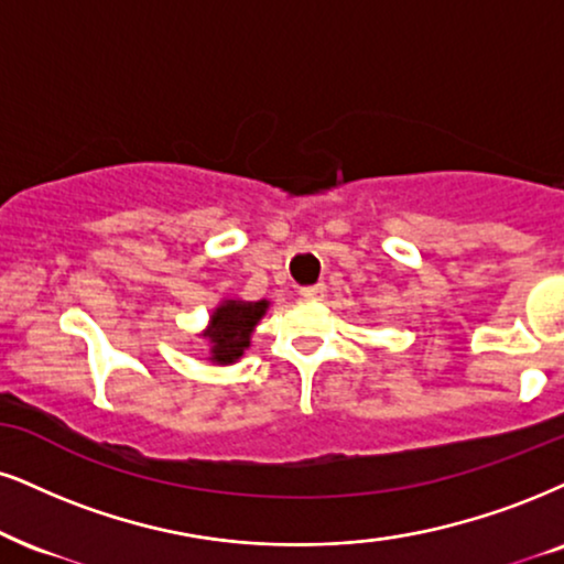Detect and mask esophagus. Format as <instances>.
<instances>
[{"mask_svg":"<svg viewBox=\"0 0 564 564\" xmlns=\"http://www.w3.org/2000/svg\"><path fill=\"white\" fill-rule=\"evenodd\" d=\"M324 295H326V284L324 282L305 284V288H301V297H305V301H322Z\"/></svg>","mask_w":564,"mask_h":564,"instance_id":"34e87169","label":"esophagus"}]
</instances>
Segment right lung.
Here are the masks:
<instances>
[{"mask_svg": "<svg viewBox=\"0 0 564 564\" xmlns=\"http://www.w3.org/2000/svg\"><path fill=\"white\" fill-rule=\"evenodd\" d=\"M263 314H267V301L221 303L214 311L212 326H208L204 335L212 343V360H217V364H235L250 345V332H253V326L259 324Z\"/></svg>", "mask_w": 564, "mask_h": 564, "instance_id": "obj_1", "label": "right lung"}]
</instances>
